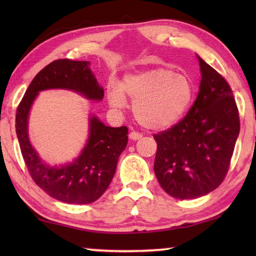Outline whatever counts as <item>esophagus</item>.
I'll return each mask as SVG.
<instances>
[{
    "instance_id": "obj_1",
    "label": "esophagus",
    "mask_w": 256,
    "mask_h": 256,
    "mask_svg": "<svg viewBox=\"0 0 256 256\" xmlns=\"http://www.w3.org/2000/svg\"><path fill=\"white\" fill-rule=\"evenodd\" d=\"M130 138L131 140H138V138H142V134L138 133V132H136V131H132L131 133H130Z\"/></svg>"
}]
</instances>
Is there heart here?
<instances>
[{"label": "heart", "instance_id": "b5f03b06", "mask_svg": "<svg viewBox=\"0 0 256 256\" xmlns=\"http://www.w3.org/2000/svg\"><path fill=\"white\" fill-rule=\"evenodd\" d=\"M133 102L134 118L142 126L162 130L178 123L194 98L190 78L170 68H156L128 74L118 86L108 90V102L116 110Z\"/></svg>", "mask_w": 256, "mask_h": 256}]
</instances>
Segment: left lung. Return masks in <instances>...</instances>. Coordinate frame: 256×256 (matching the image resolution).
<instances>
[{
    "label": "left lung",
    "mask_w": 256,
    "mask_h": 256,
    "mask_svg": "<svg viewBox=\"0 0 256 256\" xmlns=\"http://www.w3.org/2000/svg\"><path fill=\"white\" fill-rule=\"evenodd\" d=\"M201 84L185 118L154 134V174L164 192L190 200L222 183L240 134V115L230 86L198 56Z\"/></svg>",
    "instance_id": "8db88e82"
}]
</instances>
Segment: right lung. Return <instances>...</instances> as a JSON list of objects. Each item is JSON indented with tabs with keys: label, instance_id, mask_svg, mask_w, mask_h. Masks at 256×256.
<instances>
[{
	"label": "right lung",
	"instance_id": "right-lung-1",
	"mask_svg": "<svg viewBox=\"0 0 256 256\" xmlns=\"http://www.w3.org/2000/svg\"><path fill=\"white\" fill-rule=\"evenodd\" d=\"M89 66L86 60H54L34 78L16 108V132L30 176L50 196L68 204H88L105 193L128 144V130L126 126H106L92 115L89 138L81 154L70 164L50 166L30 144L28 118L38 92L47 89L72 90L90 100L100 102L104 89Z\"/></svg>",
	"mask_w": 256,
	"mask_h": 256
}]
</instances>
